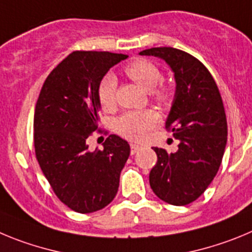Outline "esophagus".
<instances>
[{
    "instance_id": "esophagus-1",
    "label": "esophagus",
    "mask_w": 252,
    "mask_h": 252,
    "mask_svg": "<svg viewBox=\"0 0 252 252\" xmlns=\"http://www.w3.org/2000/svg\"><path fill=\"white\" fill-rule=\"evenodd\" d=\"M139 149H140V147L137 146V144H130V153L131 154L137 153V152L139 151Z\"/></svg>"
}]
</instances>
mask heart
Listing matches in <instances>:
<instances>
[{
	"instance_id": "1",
	"label": "heart",
	"mask_w": 252,
	"mask_h": 252,
	"mask_svg": "<svg viewBox=\"0 0 252 252\" xmlns=\"http://www.w3.org/2000/svg\"><path fill=\"white\" fill-rule=\"evenodd\" d=\"M124 72L129 79L142 87L151 90L153 100L159 104H167L172 98V89L168 84L159 83L162 72L159 67L146 59H135L124 67ZM115 87L117 80L108 74L100 80L96 89V95L100 106L104 110H110L115 105ZM158 115L153 110L126 112L115 121V130L118 134L129 140L140 142L148 135L149 130L158 123Z\"/></svg>"
}]
</instances>
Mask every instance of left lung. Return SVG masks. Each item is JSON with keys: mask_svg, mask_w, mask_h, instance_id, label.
Masks as SVG:
<instances>
[{"mask_svg": "<svg viewBox=\"0 0 252 252\" xmlns=\"http://www.w3.org/2000/svg\"><path fill=\"white\" fill-rule=\"evenodd\" d=\"M139 54L163 59L176 79L165 129L173 131L180 144L174 153L153 148L157 163L149 173L151 188L169 205H188L206 191L221 165L227 142L221 94L207 67L186 51L152 47Z\"/></svg>", "mask_w": 252, "mask_h": 252, "instance_id": "1", "label": "left lung"}]
</instances>
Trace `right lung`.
Masks as SVG:
<instances>
[{
  "label": "right lung",
  "instance_id": "obj_1",
  "mask_svg": "<svg viewBox=\"0 0 252 252\" xmlns=\"http://www.w3.org/2000/svg\"><path fill=\"white\" fill-rule=\"evenodd\" d=\"M128 55L74 51L50 72L33 117V146L42 173L61 202L79 214L109 205L130 153L128 142L110 134L104 149L88 151L98 130L96 89L109 69Z\"/></svg>",
  "mask_w": 252,
  "mask_h": 252
}]
</instances>
